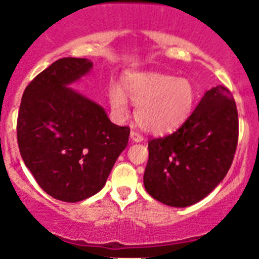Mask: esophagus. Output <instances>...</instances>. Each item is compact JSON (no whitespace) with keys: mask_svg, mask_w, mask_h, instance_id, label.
I'll return each instance as SVG.
<instances>
[{"mask_svg":"<svg viewBox=\"0 0 259 259\" xmlns=\"http://www.w3.org/2000/svg\"><path fill=\"white\" fill-rule=\"evenodd\" d=\"M130 138H132V141L135 142V143L143 142V135H142L141 133L135 132V130H132V133H130Z\"/></svg>","mask_w":259,"mask_h":259,"instance_id":"obj_1","label":"esophagus"}]
</instances>
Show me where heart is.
Returning <instances> with one entry per match:
<instances>
[{
  "mask_svg": "<svg viewBox=\"0 0 259 259\" xmlns=\"http://www.w3.org/2000/svg\"><path fill=\"white\" fill-rule=\"evenodd\" d=\"M124 88L125 93L118 85H112L108 92L113 113L120 118L127 115L129 97L137 106V122L152 134H167L178 129L192 115L197 101L192 81L161 72L126 75Z\"/></svg>",
  "mask_w": 259,
  "mask_h": 259,
  "instance_id": "b5f03b06",
  "label": "heart"
}]
</instances>
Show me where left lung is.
Instances as JSON below:
<instances>
[{
    "label": "left lung",
    "instance_id": "obj_1",
    "mask_svg": "<svg viewBox=\"0 0 259 259\" xmlns=\"http://www.w3.org/2000/svg\"><path fill=\"white\" fill-rule=\"evenodd\" d=\"M239 120L230 91L204 93L175 133L148 142L144 188L166 206L188 207L206 198L228 174L238 146Z\"/></svg>",
    "mask_w": 259,
    "mask_h": 259
}]
</instances>
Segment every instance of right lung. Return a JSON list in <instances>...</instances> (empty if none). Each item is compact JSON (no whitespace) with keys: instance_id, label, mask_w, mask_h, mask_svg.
Wrapping results in <instances>:
<instances>
[{"instance_id":"1","label":"right lung","mask_w":259,"mask_h":259,"mask_svg":"<svg viewBox=\"0 0 259 259\" xmlns=\"http://www.w3.org/2000/svg\"><path fill=\"white\" fill-rule=\"evenodd\" d=\"M92 67L88 59L57 60L21 98L16 126L21 158L38 185L62 202L100 192L129 142V127L112 124L103 107L67 87Z\"/></svg>"}]
</instances>
